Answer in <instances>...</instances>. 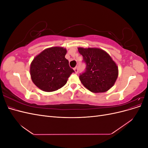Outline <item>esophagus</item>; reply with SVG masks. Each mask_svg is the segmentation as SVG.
Masks as SVG:
<instances>
[{"mask_svg":"<svg viewBox=\"0 0 148 148\" xmlns=\"http://www.w3.org/2000/svg\"><path fill=\"white\" fill-rule=\"evenodd\" d=\"M73 69H74V70H75V72L76 73H78V67H75V68H74Z\"/></svg>","mask_w":148,"mask_h":148,"instance_id":"obj_1","label":"esophagus"}]
</instances>
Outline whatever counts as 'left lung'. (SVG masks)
<instances>
[{"label": "left lung", "mask_w": 148, "mask_h": 148, "mask_svg": "<svg viewBox=\"0 0 148 148\" xmlns=\"http://www.w3.org/2000/svg\"><path fill=\"white\" fill-rule=\"evenodd\" d=\"M86 64L79 74L82 84L92 92H104L113 86L118 77V67L110 56L97 48H78Z\"/></svg>", "instance_id": "1"}]
</instances>
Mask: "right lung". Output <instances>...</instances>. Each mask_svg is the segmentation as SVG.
I'll list each match as a JSON object with an SVG mask.
<instances>
[{
  "mask_svg": "<svg viewBox=\"0 0 148 148\" xmlns=\"http://www.w3.org/2000/svg\"><path fill=\"white\" fill-rule=\"evenodd\" d=\"M66 50L51 47L43 51L33 60L30 74L33 82L42 91L52 92L63 87L75 71L65 59Z\"/></svg>",
  "mask_w": 148,
  "mask_h": 148,
  "instance_id": "obj_1",
  "label": "right lung"
}]
</instances>
